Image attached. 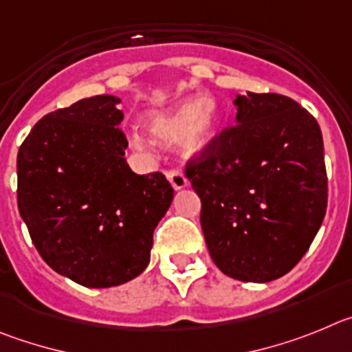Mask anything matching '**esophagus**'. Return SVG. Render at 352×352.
<instances>
[{
  "label": "esophagus",
  "mask_w": 352,
  "mask_h": 352,
  "mask_svg": "<svg viewBox=\"0 0 352 352\" xmlns=\"http://www.w3.org/2000/svg\"><path fill=\"white\" fill-rule=\"evenodd\" d=\"M166 177H168L170 184H172L175 191H180V189L188 188V179H186V177H184L180 172H168L166 173Z\"/></svg>",
  "instance_id": "esophagus-1"
}]
</instances>
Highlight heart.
<instances>
[{"label": "heart", "instance_id": "obj_1", "mask_svg": "<svg viewBox=\"0 0 352 352\" xmlns=\"http://www.w3.org/2000/svg\"><path fill=\"white\" fill-rule=\"evenodd\" d=\"M221 124V105L212 94L184 98L164 109L151 110L144 117V128L148 137L160 144H172L180 156L198 157L217 138ZM131 145L144 148L145 140L133 133Z\"/></svg>", "mask_w": 352, "mask_h": 352}]
</instances>
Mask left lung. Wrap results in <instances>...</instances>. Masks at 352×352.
Masks as SVG:
<instances>
[{
	"instance_id": "obj_1",
	"label": "left lung",
	"mask_w": 352,
	"mask_h": 352,
	"mask_svg": "<svg viewBox=\"0 0 352 352\" xmlns=\"http://www.w3.org/2000/svg\"><path fill=\"white\" fill-rule=\"evenodd\" d=\"M235 124L188 164L212 261L242 283H270L303 258L326 214L318 121L283 94H236Z\"/></svg>"
}]
</instances>
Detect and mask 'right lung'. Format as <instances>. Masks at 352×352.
<instances>
[{"label": "right lung", "mask_w": 352, "mask_h": 352, "mask_svg": "<svg viewBox=\"0 0 352 352\" xmlns=\"http://www.w3.org/2000/svg\"><path fill=\"white\" fill-rule=\"evenodd\" d=\"M119 103L101 94L47 113L17 154V205L36 251L85 287L138 277L173 199L163 173L138 175L126 163Z\"/></svg>", "instance_id": "right-lung-1"}]
</instances>
